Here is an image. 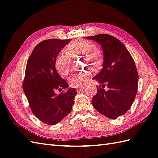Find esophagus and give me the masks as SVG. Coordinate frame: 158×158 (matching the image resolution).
<instances>
[{
  "label": "esophagus",
  "instance_id": "34e87169",
  "mask_svg": "<svg viewBox=\"0 0 158 158\" xmlns=\"http://www.w3.org/2000/svg\"><path fill=\"white\" fill-rule=\"evenodd\" d=\"M85 89V87H80V88H78V90H83Z\"/></svg>",
  "mask_w": 158,
  "mask_h": 158
}]
</instances>
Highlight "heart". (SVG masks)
<instances>
[{"label":"heart","instance_id":"obj_1","mask_svg":"<svg viewBox=\"0 0 158 158\" xmlns=\"http://www.w3.org/2000/svg\"><path fill=\"white\" fill-rule=\"evenodd\" d=\"M66 54H60L57 57L55 67L57 73L61 76H66L70 71V59L69 57L84 56L86 64L91 68L97 69L101 66L103 61L102 52L96 48L92 42L86 40H79L70 42L64 49ZM91 76L90 72H85L83 74H77L72 76L69 79L70 86L79 87L88 82Z\"/></svg>","mask_w":158,"mask_h":158}]
</instances>
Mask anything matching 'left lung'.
<instances>
[{"mask_svg":"<svg viewBox=\"0 0 158 158\" xmlns=\"http://www.w3.org/2000/svg\"><path fill=\"white\" fill-rule=\"evenodd\" d=\"M97 41L104 54L103 68L94 79L101 84L92 103L98 112L116 119L128 111L136 97L138 73L131 55L117 38L108 34L86 37ZM107 85L109 90L103 88Z\"/></svg>","mask_w":158,"mask_h":158,"instance_id":"obj_1","label":"left lung"}]
</instances>
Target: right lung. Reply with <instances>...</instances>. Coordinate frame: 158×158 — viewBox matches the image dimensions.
Masks as SVG:
<instances>
[{
  "instance_id": "obj_1",
  "label": "right lung",
  "mask_w": 158,
  "mask_h": 158,
  "mask_svg": "<svg viewBox=\"0 0 158 158\" xmlns=\"http://www.w3.org/2000/svg\"><path fill=\"white\" fill-rule=\"evenodd\" d=\"M70 41V39L42 41L35 47L27 63L23 89L33 114L49 125L57 124L70 113L77 94L72 88L64 93H56L68 87L57 72L55 61L61 49Z\"/></svg>"
}]
</instances>
